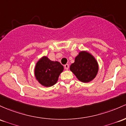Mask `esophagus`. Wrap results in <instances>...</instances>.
<instances>
[{
  "label": "esophagus",
  "instance_id": "34e87169",
  "mask_svg": "<svg viewBox=\"0 0 126 126\" xmlns=\"http://www.w3.org/2000/svg\"><path fill=\"white\" fill-rule=\"evenodd\" d=\"M64 69H65L66 70H68L69 67V66L68 64H65V65H64Z\"/></svg>",
  "mask_w": 126,
  "mask_h": 126
}]
</instances>
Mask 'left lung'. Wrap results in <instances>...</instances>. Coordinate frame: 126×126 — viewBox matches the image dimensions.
<instances>
[{
    "instance_id": "left-lung-1",
    "label": "left lung",
    "mask_w": 126,
    "mask_h": 126,
    "mask_svg": "<svg viewBox=\"0 0 126 126\" xmlns=\"http://www.w3.org/2000/svg\"><path fill=\"white\" fill-rule=\"evenodd\" d=\"M98 69L99 67L96 59L85 51L80 52L70 67V70L77 78L83 82H88L93 79L97 74Z\"/></svg>"
}]
</instances>
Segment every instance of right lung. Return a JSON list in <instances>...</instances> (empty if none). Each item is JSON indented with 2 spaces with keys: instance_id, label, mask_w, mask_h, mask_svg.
Segmentation results:
<instances>
[{
  "instance_id": "right-lung-1",
  "label": "right lung",
  "mask_w": 126,
  "mask_h": 126,
  "mask_svg": "<svg viewBox=\"0 0 126 126\" xmlns=\"http://www.w3.org/2000/svg\"><path fill=\"white\" fill-rule=\"evenodd\" d=\"M63 69L59 62H53L44 57L36 63L34 75L40 84L45 87H51L57 82Z\"/></svg>"
}]
</instances>
